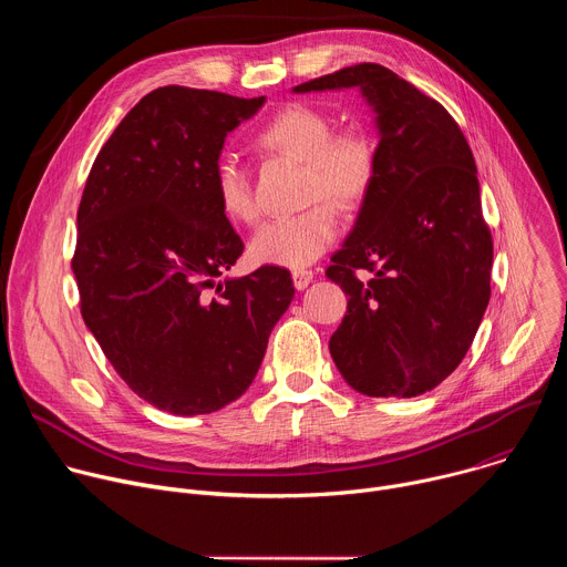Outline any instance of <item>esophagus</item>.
Returning <instances> with one entry per match:
<instances>
[{"mask_svg": "<svg viewBox=\"0 0 567 567\" xmlns=\"http://www.w3.org/2000/svg\"><path fill=\"white\" fill-rule=\"evenodd\" d=\"M291 278H293V287H296V289H307L309 282L313 280V271H309V269H296V271L291 274Z\"/></svg>", "mask_w": 567, "mask_h": 567, "instance_id": "obj_1", "label": "esophagus"}]
</instances>
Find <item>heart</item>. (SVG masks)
Wrapping results in <instances>:
<instances>
[{
  "instance_id": "b5f03b06",
  "label": "heart",
  "mask_w": 567,
  "mask_h": 567,
  "mask_svg": "<svg viewBox=\"0 0 567 567\" xmlns=\"http://www.w3.org/2000/svg\"><path fill=\"white\" fill-rule=\"evenodd\" d=\"M260 143L300 158L309 168L311 195H326L341 206H354L370 188L374 152L359 132L334 134L332 121L309 107H282L260 132ZM215 195L235 221H254L260 206L247 168L233 154L219 156L215 166ZM339 235V213L320 202L298 215H280L265 221L251 237V258L258 265L302 269L320 258Z\"/></svg>"
}]
</instances>
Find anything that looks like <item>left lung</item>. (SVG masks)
I'll list each match as a JSON object with an SVG mask.
<instances>
[{
  "label": "left lung",
  "mask_w": 567,
  "mask_h": 567,
  "mask_svg": "<svg viewBox=\"0 0 567 567\" xmlns=\"http://www.w3.org/2000/svg\"><path fill=\"white\" fill-rule=\"evenodd\" d=\"M352 87L379 143L357 221L328 269L350 296L330 354L357 392L409 399L440 385L471 348L492 296L494 241L471 147L437 101L374 62L291 92ZM357 268L375 276L363 284Z\"/></svg>",
  "instance_id": "left-lung-1"
}]
</instances>
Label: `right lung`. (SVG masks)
Segmentation results:
<instances>
[{"instance_id":"add662e5","label":"right lung","mask_w":567,"mask_h":567,"mask_svg":"<svg viewBox=\"0 0 567 567\" xmlns=\"http://www.w3.org/2000/svg\"><path fill=\"white\" fill-rule=\"evenodd\" d=\"M260 99L158 87L99 152L78 208L73 276L85 326L154 409L208 415L254 383L293 298L291 274L224 276L245 251L215 195L226 134Z\"/></svg>"}]
</instances>
